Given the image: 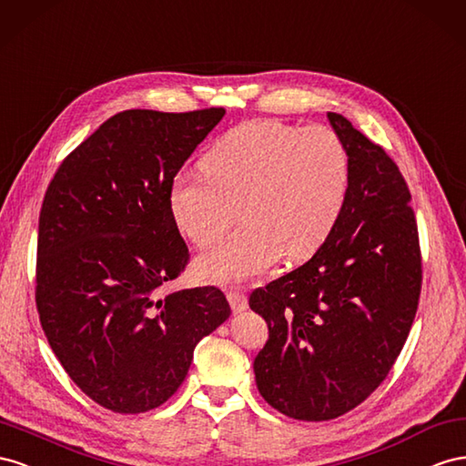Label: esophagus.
Returning <instances> with one entry per match:
<instances>
[{
    "instance_id": "34e87169",
    "label": "esophagus",
    "mask_w": 466,
    "mask_h": 466,
    "mask_svg": "<svg viewBox=\"0 0 466 466\" xmlns=\"http://www.w3.org/2000/svg\"><path fill=\"white\" fill-rule=\"evenodd\" d=\"M226 297H228L230 307H232V310H234L236 314L248 310V297L244 295V292H240V290H230Z\"/></svg>"
}]
</instances>
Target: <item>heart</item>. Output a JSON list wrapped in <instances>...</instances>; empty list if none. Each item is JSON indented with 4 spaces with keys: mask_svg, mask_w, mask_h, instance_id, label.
Segmentation results:
<instances>
[{
    "mask_svg": "<svg viewBox=\"0 0 466 466\" xmlns=\"http://www.w3.org/2000/svg\"><path fill=\"white\" fill-rule=\"evenodd\" d=\"M350 183V152L334 130L263 118L226 130L208 148L205 169L171 179L169 210L185 238L208 248L242 205V228L195 263L201 281L238 285L283 254H314L339 222Z\"/></svg>",
    "mask_w": 466,
    "mask_h": 466,
    "instance_id": "heart-1",
    "label": "heart"
}]
</instances>
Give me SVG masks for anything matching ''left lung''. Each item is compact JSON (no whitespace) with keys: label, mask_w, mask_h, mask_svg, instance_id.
<instances>
[{"label":"left lung","mask_w":466,"mask_h":466,"mask_svg":"<svg viewBox=\"0 0 466 466\" xmlns=\"http://www.w3.org/2000/svg\"><path fill=\"white\" fill-rule=\"evenodd\" d=\"M328 121L351 159L341 218L307 263L249 297L269 326L254 361L259 394L304 421L334 420L379 387L404 348L421 289L400 169L345 116L328 113Z\"/></svg>","instance_id":"left-lung-1"}]
</instances>
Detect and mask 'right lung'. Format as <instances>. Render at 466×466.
<instances>
[{"label": "right lung", "instance_id": "obj_1", "mask_svg": "<svg viewBox=\"0 0 466 466\" xmlns=\"http://www.w3.org/2000/svg\"><path fill=\"white\" fill-rule=\"evenodd\" d=\"M224 113H116L46 189L36 251L45 336L77 387L118 414L164 404L195 345L230 316L217 287L166 292L189 259L169 185Z\"/></svg>", "mask_w": 466, "mask_h": 466}]
</instances>
